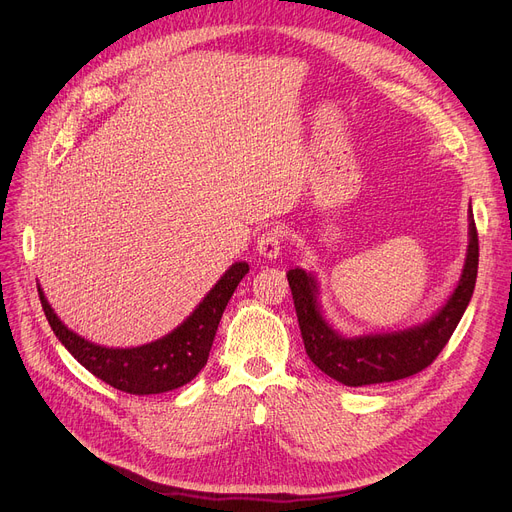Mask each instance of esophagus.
Wrapping results in <instances>:
<instances>
[{
  "label": "esophagus",
  "instance_id": "obj_1",
  "mask_svg": "<svg viewBox=\"0 0 512 512\" xmlns=\"http://www.w3.org/2000/svg\"><path fill=\"white\" fill-rule=\"evenodd\" d=\"M282 242H284V232L282 230H278V228L265 230L257 238V253L261 257H267V259H276V257H280Z\"/></svg>",
  "mask_w": 512,
  "mask_h": 512
}]
</instances>
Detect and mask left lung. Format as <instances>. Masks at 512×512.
<instances>
[{
    "instance_id": "obj_1",
    "label": "left lung",
    "mask_w": 512,
    "mask_h": 512,
    "mask_svg": "<svg viewBox=\"0 0 512 512\" xmlns=\"http://www.w3.org/2000/svg\"><path fill=\"white\" fill-rule=\"evenodd\" d=\"M479 242L473 211L469 209V247L463 274L442 309L425 324L384 334L346 338L338 334L317 303V280L294 267L286 276L297 309L299 328L309 359L330 378L344 386H369L409 378L432 365L450 340L452 332L473 297L477 280Z\"/></svg>"
}]
</instances>
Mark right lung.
Masks as SVG:
<instances>
[{
	"mask_svg": "<svg viewBox=\"0 0 512 512\" xmlns=\"http://www.w3.org/2000/svg\"><path fill=\"white\" fill-rule=\"evenodd\" d=\"M247 272L249 263H232L230 270L205 294L197 309L176 330L155 342L132 348H110L78 336L62 324L47 303L41 286L37 288L53 334L80 365L116 390L147 396L176 390L191 382L205 367L222 313Z\"/></svg>",
	"mask_w": 512,
	"mask_h": 512,
	"instance_id": "obj_1",
	"label": "right lung"
}]
</instances>
